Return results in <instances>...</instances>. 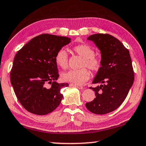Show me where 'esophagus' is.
Here are the masks:
<instances>
[{
  "label": "esophagus",
  "mask_w": 146,
  "mask_h": 146,
  "mask_svg": "<svg viewBox=\"0 0 146 146\" xmlns=\"http://www.w3.org/2000/svg\"><path fill=\"white\" fill-rule=\"evenodd\" d=\"M70 86H75V87H76V88H79V89H83V88H84L83 86H79V85H76V84H70Z\"/></svg>",
  "instance_id": "esophagus-1"
}]
</instances>
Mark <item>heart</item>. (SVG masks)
Returning a JSON list of instances; mask_svg holds the SVG:
<instances>
[{"label":"heart","mask_w":146,"mask_h":146,"mask_svg":"<svg viewBox=\"0 0 146 146\" xmlns=\"http://www.w3.org/2000/svg\"><path fill=\"white\" fill-rule=\"evenodd\" d=\"M73 50L78 55L83 58L80 66L83 68L63 73L61 77L65 82H71L76 85H81L90 77V72L85 67H88L92 71H98L101 67V61L94 56V48L88 44L77 45L73 47ZM55 62L58 66L63 69L68 67V55L65 50L60 49L58 50L55 56Z\"/></svg>","instance_id":"1"}]
</instances>
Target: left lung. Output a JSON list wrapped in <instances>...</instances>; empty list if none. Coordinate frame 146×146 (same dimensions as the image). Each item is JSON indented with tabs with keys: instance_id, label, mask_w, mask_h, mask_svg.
I'll use <instances>...</instances> for the list:
<instances>
[{
	"instance_id": "8db88e82",
	"label": "left lung",
	"mask_w": 146,
	"mask_h": 146,
	"mask_svg": "<svg viewBox=\"0 0 146 146\" xmlns=\"http://www.w3.org/2000/svg\"><path fill=\"white\" fill-rule=\"evenodd\" d=\"M88 40L94 42L101 52V67L92 83L96 98L86 104L94 114L104 115L116 110L127 98L134 80L129 50L120 40L109 34L92 35Z\"/></svg>"
}]
</instances>
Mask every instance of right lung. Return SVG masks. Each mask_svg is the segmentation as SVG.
<instances>
[{
	"label": "right lung",
	"instance_id": "add662e5",
	"mask_svg": "<svg viewBox=\"0 0 146 146\" xmlns=\"http://www.w3.org/2000/svg\"><path fill=\"white\" fill-rule=\"evenodd\" d=\"M71 38L50 34L33 38L15 56L10 81L19 102L32 113L44 115L58 107L63 98L61 89L67 83L59 77L55 56ZM47 84L51 86H46Z\"/></svg>",
	"mask_w": 146,
	"mask_h": 146
}]
</instances>
